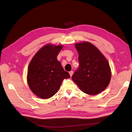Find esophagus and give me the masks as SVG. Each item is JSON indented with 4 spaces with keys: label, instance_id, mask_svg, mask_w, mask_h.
Returning <instances> with one entry per match:
<instances>
[{
    "label": "esophagus",
    "instance_id": "obj_1",
    "mask_svg": "<svg viewBox=\"0 0 132 132\" xmlns=\"http://www.w3.org/2000/svg\"><path fill=\"white\" fill-rule=\"evenodd\" d=\"M69 73L70 76H71V77H72V75H73V71H71V72H69Z\"/></svg>",
    "mask_w": 132,
    "mask_h": 132
}]
</instances>
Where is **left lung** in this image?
Segmentation results:
<instances>
[{
    "label": "left lung",
    "instance_id": "obj_1",
    "mask_svg": "<svg viewBox=\"0 0 132 132\" xmlns=\"http://www.w3.org/2000/svg\"><path fill=\"white\" fill-rule=\"evenodd\" d=\"M80 63L72 79L80 90L89 95H96L109 85L111 70L107 59L92 43H76Z\"/></svg>",
    "mask_w": 132,
    "mask_h": 132
}]
</instances>
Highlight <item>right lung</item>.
<instances>
[{
	"label": "right lung",
	"mask_w": 132,
	"mask_h": 132,
	"mask_svg": "<svg viewBox=\"0 0 132 132\" xmlns=\"http://www.w3.org/2000/svg\"><path fill=\"white\" fill-rule=\"evenodd\" d=\"M63 48L62 45L46 44L37 52L29 64L28 86L40 99L52 97L59 90L64 79L70 78L68 72L64 71L57 59Z\"/></svg>",
	"instance_id": "obj_1"
}]
</instances>
